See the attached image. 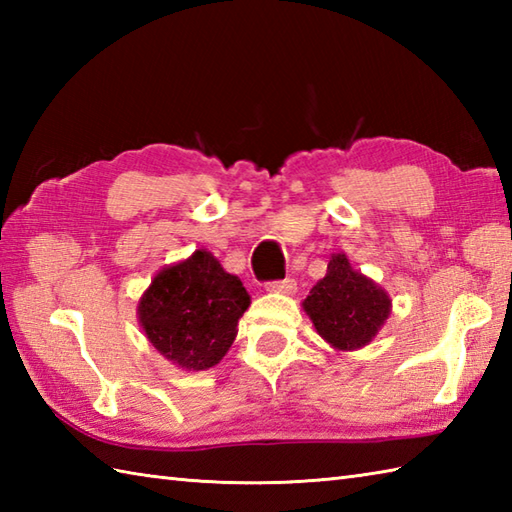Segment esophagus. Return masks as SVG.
Instances as JSON below:
<instances>
[{
    "label": "esophagus",
    "instance_id": "1",
    "mask_svg": "<svg viewBox=\"0 0 512 512\" xmlns=\"http://www.w3.org/2000/svg\"><path fill=\"white\" fill-rule=\"evenodd\" d=\"M266 290L270 292H279V295H292L297 290V281L295 279H279V281H270L266 284Z\"/></svg>",
    "mask_w": 512,
    "mask_h": 512
}]
</instances>
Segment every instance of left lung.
Listing matches in <instances>:
<instances>
[{"instance_id": "8db88e82", "label": "left lung", "mask_w": 512, "mask_h": 512, "mask_svg": "<svg viewBox=\"0 0 512 512\" xmlns=\"http://www.w3.org/2000/svg\"><path fill=\"white\" fill-rule=\"evenodd\" d=\"M314 330L336 352L369 345L391 314V297L374 279L352 268L345 253L330 257L328 273L301 303Z\"/></svg>"}]
</instances>
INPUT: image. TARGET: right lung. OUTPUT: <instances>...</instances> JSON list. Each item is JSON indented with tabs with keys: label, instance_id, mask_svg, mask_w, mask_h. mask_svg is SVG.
Masks as SVG:
<instances>
[{
	"label": "right lung",
	"instance_id": "obj_1",
	"mask_svg": "<svg viewBox=\"0 0 512 512\" xmlns=\"http://www.w3.org/2000/svg\"><path fill=\"white\" fill-rule=\"evenodd\" d=\"M250 306L239 277L206 248L165 266L138 301V323L156 352L187 372L217 365Z\"/></svg>",
	"mask_w": 512,
	"mask_h": 512
}]
</instances>
